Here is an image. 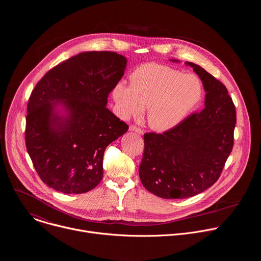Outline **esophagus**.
I'll return each instance as SVG.
<instances>
[{
	"instance_id": "1",
	"label": "esophagus",
	"mask_w": 261,
	"mask_h": 261,
	"mask_svg": "<svg viewBox=\"0 0 261 261\" xmlns=\"http://www.w3.org/2000/svg\"><path fill=\"white\" fill-rule=\"evenodd\" d=\"M129 130H130V132H136V133H138L139 135H144V130L141 129V128H139V127H137L136 125H130V126H129Z\"/></svg>"
}]
</instances>
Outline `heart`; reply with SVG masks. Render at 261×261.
<instances>
[{
    "instance_id": "heart-1",
    "label": "heart",
    "mask_w": 261,
    "mask_h": 261,
    "mask_svg": "<svg viewBox=\"0 0 261 261\" xmlns=\"http://www.w3.org/2000/svg\"><path fill=\"white\" fill-rule=\"evenodd\" d=\"M132 85L117 82L112 90L115 112L123 119L142 114L147 107L149 126L166 132L181 123L202 98L203 87L194 74L148 63L130 74Z\"/></svg>"
}]
</instances>
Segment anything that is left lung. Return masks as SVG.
I'll return each mask as SVG.
<instances>
[{"instance_id": "left-lung-1", "label": "left lung", "mask_w": 261, "mask_h": 261, "mask_svg": "<svg viewBox=\"0 0 261 261\" xmlns=\"http://www.w3.org/2000/svg\"><path fill=\"white\" fill-rule=\"evenodd\" d=\"M186 65L202 80L204 110L163 134L144 136L140 179L149 192L164 199H185L210 188L233 148L236 111L227 88L201 66Z\"/></svg>"}]
</instances>
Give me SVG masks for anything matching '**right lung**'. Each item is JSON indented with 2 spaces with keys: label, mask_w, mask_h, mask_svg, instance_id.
Segmentation results:
<instances>
[{
  "label": "right lung",
  "mask_w": 261,
  "mask_h": 261,
  "mask_svg": "<svg viewBox=\"0 0 261 261\" xmlns=\"http://www.w3.org/2000/svg\"><path fill=\"white\" fill-rule=\"evenodd\" d=\"M126 63L115 52H81L38 82L27 106L25 141L47 186L82 194L101 181L105 150L128 129L107 108Z\"/></svg>",
  "instance_id": "obj_1"
}]
</instances>
